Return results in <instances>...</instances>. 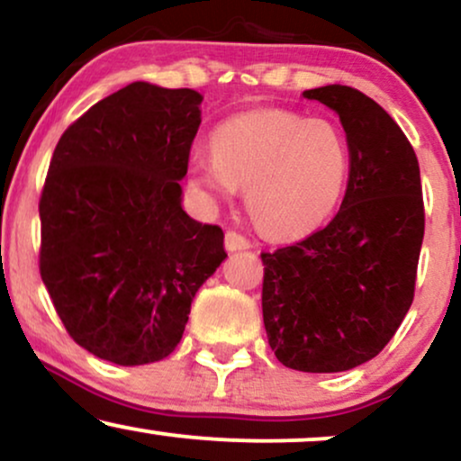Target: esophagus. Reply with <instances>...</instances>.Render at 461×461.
I'll use <instances>...</instances> for the list:
<instances>
[{"instance_id":"1","label":"esophagus","mask_w":461,"mask_h":461,"mask_svg":"<svg viewBox=\"0 0 461 461\" xmlns=\"http://www.w3.org/2000/svg\"><path fill=\"white\" fill-rule=\"evenodd\" d=\"M251 247V242L247 240L245 236H240V234H236V231H227L225 234V249L227 251H245V249H249Z\"/></svg>"}]
</instances>
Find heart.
Listing matches in <instances>:
<instances>
[{
	"mask_svg": "<svg viewBox=\"0 0 461 461\" xmlns=\"http://www.w3.org/2000/svg\"><path fill=\"white\" fill-rule=\"evenodd\" d=\"M212 157L191 163V182L210 199L247 191L264 234L296 238L318 230L341 202L352 152L335 122L287 109H253L212 132Z\"/></svg>",
	"mask_w": 461,
	"mask_h": 461,
	"instance_id": "b5f03b06",
	"label": "heart"
}]
</instances>
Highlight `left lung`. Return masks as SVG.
I'll use <instances>...</instances> for the list:
<instances>
[{
    "mask_svg": "<svg viewBox=\"0 0 461 461\" xmlns=\"http://www.w3.org/2000/svg\"><path fill=\"white\" fill-rule=\"evenodd\" d=\"M303 96L339 115L350 177L324 230L262 253V312L279 363L335 374L380 354L412 304L425 231L420 171L395 120L363 92L332 83Z\"/></svg>",
    "mask_w": 461,
    "mask_h": 461,
    "instance_id": "left-lung-1",
    "label": "left lung"
}]
</instances>
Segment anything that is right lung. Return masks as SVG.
I'll list each match as a JSON object with an SVG mask.
<instances>
[{
  "label": "right lung",
  "mask_w": 461,
  "mask_h": 461,
  "mask_svg": "<svg viewBox=\"0 0 461 461\" xmlns=\"http://www.w3.org/2000/svg\"><path fill=\"white\" fill-rule=\"evenodd\" d=\"M203 96L129 83L70 124L41 197V276L68 335L109 363L148 365L182 339L227 258L223 230L182 208Z\"/></svg>",
  "instance_id": "obj_1"
}]
</instances>
